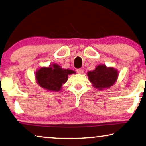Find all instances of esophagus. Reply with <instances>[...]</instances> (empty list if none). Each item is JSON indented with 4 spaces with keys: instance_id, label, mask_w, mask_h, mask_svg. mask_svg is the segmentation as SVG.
I'll list each match as a JSON object with an SVG mask.
<instances>
[{
    "instance_id": "obj_1",
    "label": "esophagus",
    "mask_w": 146,
    "mask_h": 146,
    "mask_svg": "<svg viewBox=\"0 0 146 146\" xmlns=\"http://www.w3.org/2000/svg\"><path fill=\"white\" fill-rule=\"evenodd\" d=\"M77 72L78 73H79V74H82V73H84V71L82 70V69H77Z\"/></svg>"
}]
</instances>
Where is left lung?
I'll list each match as a JSON object with an SVG mask.
<instances>
[{"label":"left lung","instance_id":"1","mask_svg":"<svg viewBox=\"0 0 146 146\" xmlns=\"http://www.w3.org/2000/svg\"><path fill=\"white\" fill-rule=\"evenodd\" d=\"M87 75L93 86L99 90H103L113 85L118 77V71L113 67L99 65L94 71H88Z\"/></svg>","mask_w":146,"mask_h":146}]
</instances>
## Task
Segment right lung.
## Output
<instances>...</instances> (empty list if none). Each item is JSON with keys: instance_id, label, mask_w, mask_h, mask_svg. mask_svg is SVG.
I'll use <instances>...</instances> for the list:
<instances>
[{"instance_id": "add662e5", "label": "right lung", "mask_w": 146, "mask_h": 146, "mask_svg": "<svg viewBox=\"0 0 146 146\" xmlns=\"http://www.w3.org/2000/svg\"><path fill=\"white\" fill-rule=\"evenodd\" d=\"M70 69L61 68L57 64L52 67H41L36 73V80L43 88L49 91H60L63 84L68 79V75L75 73Z\"/></svg>"}]
</instances>
